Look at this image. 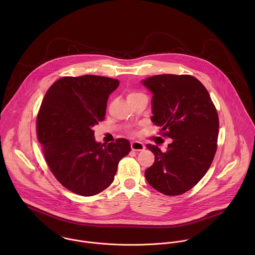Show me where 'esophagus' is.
Masks as SVG:
<instances>
[{"label": "esophagus", "mask_w": 255, "mask_h": 255, "mask_svg": "<svg viewBox=\"0 0 255 255\" xmlns=\"http://www.w3.org/2000/svg\"><path fill=\"white\" fill-rule=\"evenodd\" d=\"M130 147H131V150L133 151H142L145 149V146L140 141H132L130 143Z\"/></svg>", "instance_id": "esophagus-1"}]
</instances>
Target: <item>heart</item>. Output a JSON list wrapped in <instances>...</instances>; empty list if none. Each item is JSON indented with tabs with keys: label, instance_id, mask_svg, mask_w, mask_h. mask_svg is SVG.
<instances>
[{
	"label": "heart",
	"instance_id": "b5f03b06",
	"mask_svg": "<svg viewBox=\"0 0 255 255\" xmlns=\"http://www.w3.org/2000/svg\"><path fill=\"white\" fill-rule=\"evenodd\" d=\"M133 94H137V93H130L129 95H133Z\"/></svg>",
	"mask_w": 255,
	"mask_h": 255
}]
</instances>
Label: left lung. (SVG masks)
<instances>
[{"label":"left lung","mask_w":255,"mask_h":255,"mask_svg":"<svg viewBox=\"0 0 255 255\" xmlns=\"http://www.w3.org/2000/svg\"><path fill=\"white\" fill-rule=\"evenodd\" d=\"M141 83L153 94L151 121L173 140L165 152L146 144L155 155L146 181L163 194H182L203 178L213 161L217 111L207 89L191 75L159 74Z\"/></svg>","instance_id":"8db88e82"}]
</instances>
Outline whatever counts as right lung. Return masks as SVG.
<instances>
[{
  "label": "right lung",
  "mask_w": 255,
  "mask_h": 255,
  "mask_svg": "<svg viewBox=\"0 0 255 255\" xmlns=\"http://www.w3.org/2000/svg\"><path fill=\"white\" fill-rule=\"evenodd\" d=\"M120 84L115 78L86 74L57 80L37 116V135L56 179L82 196H92L114 181L120 160L130 151L126 138L101 144L93 127L105 119L107 101Z\"/></svg>",
  "instance_id": "1"
}]
</instances>
